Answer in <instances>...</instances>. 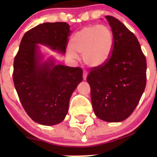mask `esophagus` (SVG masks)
I'll return each instance as SVG.
<instances>
[{"label":"esophagus","instance_id":"1","mask_svg":"<svg viewBox=\"0 0 157 157\" xmlns=\"http://www.w3.org/2000/svg\"><path fill=\"white\" fill-rule=\"evenodd\" d=\"M86 77H87V71H83V80H86Z\"/></svg>","mask_w":157,"mask_h":157}]
</instances>
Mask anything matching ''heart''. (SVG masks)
I'll return each mask as SVG.
<instances>
[{"instance_id":"1","label":"heart","mask_w":157,"mask_h":157,"mask_svg":"<svg viewBox=\"0 0 157 157\" xmlns=\"http://www.w3.org/2000/svg\"><path fill=\"white\" fill-rule=\"evenodd\" d=\"M114 45L112 30L105 25H92L83 27L72 36L71 48L67 54L71 58H77L82 54L83 61L91 67H98L109 60Z\"/></svg>"}]
</instances>
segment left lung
Listing matches in <instances>:
<instances>
[{
	"label": "left lung",
	"instance_id": "left-lung-1",
	"mask_svg": "<svg viewBox=\"0 0 157 157\" xmlns=\"http://www.w3.org/2000/svg\"><path fill=\"white\" fill-rule=\"evenodd\" d=\"M105 18L114 36L112 55L102 66L90 69L86 80L96 116L119 122L132 114L144 91L147 61L135 35L118 19Z\"/></svg>",
	"mask_w": 157,
	"mask_h": 157
}]
</instances>
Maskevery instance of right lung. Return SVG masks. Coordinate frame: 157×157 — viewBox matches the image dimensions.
Returning <instances> with one entry per match:
<instances>
[{"mask_svg":"<svg viewBox=\"0 0 157 157\" xmlns=\"http://www.w3.org/2000/svg\"><path fill=\"white\" fill-rule=\"evenodd\" d=\"M70 26L64 22L45 23L26 32L13 61V80L27 115L43 125H55L65 118L73 92L83 80V70L42 62L37 44L65 54Z\"/></svg>","mask_w":157,"mask_h":157,"instance_id":"right-lung-1","label":"right lung"}]
</instances>
